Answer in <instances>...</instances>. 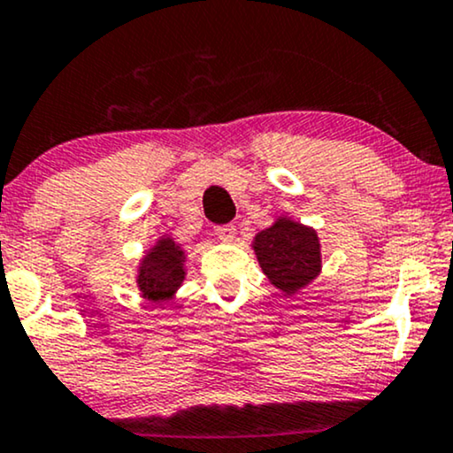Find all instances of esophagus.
Listing matches in <instances>:
<instances>
[{"instance_id":"34e87169","label":"esophagus","mask_w":453,"mask_h":453,"mask_svg":"<svg viewBox=\"0 0 453 453\" xmlns=\"http://www.w3.org/2000/svg\"><path fill=\"white\" fill-rule=\"evenodd\" d=\"M215 236L223 242H232L234 238H236V226H232V223H226V226H217L215 227Z\"/></svg>"}]
</instances>
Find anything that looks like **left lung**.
Segmentation results:
<instances>
[{
    "label": "left lung",
    "mask_w": 453,
    "mask_h": 453,
    "mask_svg": "<svg viewBox=\"0 0 453 453\" xmlns=\"http://www.w3.org/2000/svg\"><path fill=\"white\" fill-rule=\"evenodd\" d=\"M253 249L270 283L288 296L309 285L321 270L317 232L288 217H280L268 230L259 232Z\"/></svg>",
    "instance_id": "left-lung-1"
}]
</instances>
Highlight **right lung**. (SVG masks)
Returning a JSON list of instances; mask_svg holds the SVG:
<instances>
[{
    "label": "right lung",
    "mask_w": 453,
    "mask_h": 453,
    "mask_svg": "<svg viewBox=\"0 0 453 453\" xmlns=\"http://www.w3.org/2000/svg\"><path fill=\"white\" fill-rule=\"evenodd\" d=\"M185 253L173 238H161L142 257L138 268V288L147 300L164 303L174 296L185 279Z\"/></svg>",
    "instance_id": "right-lung-1"
}]
</instances>
